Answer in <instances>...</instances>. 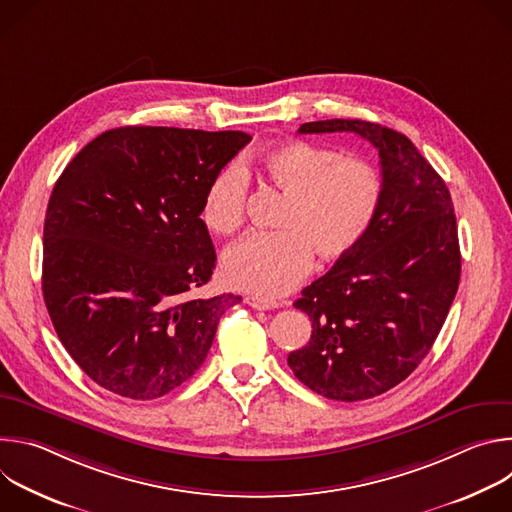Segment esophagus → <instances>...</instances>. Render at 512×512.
Here are the masks:
<instances>
[{
    "mask_svg": "<svg viewBox=\"0 0 512 512\" xmlns=\"http://www.w3.org/2000/svg\"><path fill=\"white\" fill-rule=\"evenodd\" d=\"M245 302H247V304H249L253 310H273V308H279V304H277V302H273V300L253 298V296L245 298Z\"/></svg>",
    "mask_w": 512,
    "mask_h": 512,
    "instance_id": "1",
    "label": "esophagus"
}]
</instances>
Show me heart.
I'll use <instances>...</instances> for the list:
<instances>
[{
	"mask_svg": "<svg viewBox=\"0 0 512 512\" xmlns=\"http://www.w3.org/2000/svg\"><path fill=\"white\" fill-rule=\"evenodd\" d=\"M267 184L287 194L275 233H251L223 255L225 281L257 298H279L310 271L314 253L336 261L352 253L373 229L385 182L379 168L358 156L308 141H287L247 160ZM247 176L227 166L208 184L202 221L218 233H235L245 218Z\"/></svg>",
	"mask_w": 512,
	"mask_h": 512,
	"instance_id": "heart-1",
	"label": "heart"
}]
</instances>
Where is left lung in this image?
<instances>
[{
	"instance_id": "obj_1",
	"label": "left lung",
	"mask_w": 512,
	"mask_h": 512,
	"mask_svg": "<svg viewBox=\"0 0 512 512\" xmlns=\"http://www.w3.org/2000/svg\"><path fill=\"white\" fill-rule=\"evenodd\" d=\"M300 133L348 131L381 158L385 196L364 241L308 285L294 304L312 320L289 369L336 401L377 397L405 381L440 334L460 283L450 190L395 129L360 119L304 123Z\"/></svg>"
}]
</instances>
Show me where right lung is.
I'll use <instances>...</instances> for the list:
<instances>
[{"instance_id":"add662e5","label":"right lung","mask_w":512,"mask_h":512,"mask_svg":"<svg viewBox=\"0 0 512 512\" xmlns=\"http://www.w3.org/2000/svg\"><path fill=\"white\" fill-rule=\"evenodd\" d=\"M243 131L127 125L72 158L44 221L42 294L54 330L103 389L158 399L204 362L241 296L198 298L216 253L200 218Z\"/></svg>"}]
</instances>
